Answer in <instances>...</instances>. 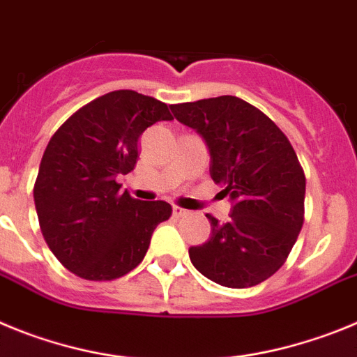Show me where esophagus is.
<instances>
[{
    "instance_id": "obj_1",
    "label": "esophagus",
    "mask_w": 357,
    "mask_h": 357,
    "mask_svg": "<svg viewBox=\"0 0 357 357\" xmlns=\"http://www.w3.org/2000/svg\"><path fill=\"white\" fill-rule=\"evenodd\" d=\"M172 213H174V217H186V215H190V211L181 206H174L172 208Z\"/></svg>"
}]
</instances>
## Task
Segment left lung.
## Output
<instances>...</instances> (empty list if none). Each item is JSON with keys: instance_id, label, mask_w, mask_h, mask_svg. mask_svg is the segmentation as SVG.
I'll return each instance as SVG.
<instances>
[{"instance_id": "1", "label": "left lung", "mask_w": 357, "mask_h": 357, "mask_svg": "<svg viewBox=\"0 0 357 357\" xmlns=\"http://www.w3.org/2000/svg\"><path fill=\"white\" fill-rule=\"evenodd\" d=\"M210 149L211 179L233 201L231 220L213 215L211 236L190 247L194 266L227 288L256 287L282 266L304 222L306 176L287 135L234 96L172 105Z\"/></svg>"}]
</instances>
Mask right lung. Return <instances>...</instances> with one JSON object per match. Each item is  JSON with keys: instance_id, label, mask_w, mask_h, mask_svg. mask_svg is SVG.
Listing matches in <instances>:
<instances>
[{"instance_id": "right-lung-1", "label": "right lung", "mask_w": 357, "mask_h": 357, "mask_svg": "<svg viewBox=\"0 0 357 357\" xmlns=\"http://www.w3.org/2000/svg\"><path fill=\"white\" fill-rule=\"evenodd\" d=\"M172 121L165 102L114 91L70 115L54 131L33 186L38 224L56 259L86 281H112L139 265L151 234L172 213L165 201L121 192L135 169L140 135Z\"/></svg>"}]
</instances>
